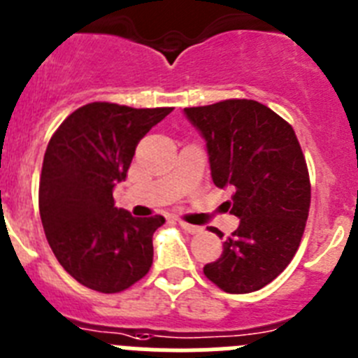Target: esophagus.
<instances>
[{
	"instance_id": "34e87169",
	"label": "esophagus",
	"mask_w": 358,
	"mask_h": 358,
	"mask_svg": "<svg viewBox=\"0 0 358 358\" xmlns=\"http://www.w3.org/2000/svg\"><path fill=\"white\" fill-rule=\"evenodd\" d=\"M180 227H182L183 231H187V234H201L203 228L201 227H196V224H189L185 223V221H180Z\"/></svg>"
}]
</instances>
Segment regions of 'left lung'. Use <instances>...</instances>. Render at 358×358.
Here are the masks:
<instances>
[{
    "label": "left lung",
    "instance_id": "1",
    "mask_svg": "<svg viewBox=\"0 0 358 358\" xmlns=\"http://www.w3.org/2000/svg\"><path fill=\"white\" fill-rule=\"evenodd\" d=\"M207 144L212 182L231 189L224 210L241 219L223 255L203 267L219 289L246 294L262 289L294 257L310 208V180L287 121L253 99L183 108ZM212 231L223 237L214 228Z\"/></svg>",
    "mask_w": 358,
    "mask_h": 358
}]
</instances>
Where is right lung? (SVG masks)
<instances>
[{"mask_svg": "<svg viewBox=\"0 0 358 358\" xmlns=\"http://www.w3.org/2000/svg\"><path fill=\"white\" fill-rule=\"evenodd\" d=\"M173 108L94 101L75 110L51 137L38 183L44 234L60 266L92 291L119 292L150 271L162 215L134 217L114 205L135 148Z\"/></svg>", "mask_w": 358, "mask_h": 358, "instance_id": "right-lung-1", "label": "right lung"}]
</instances>
